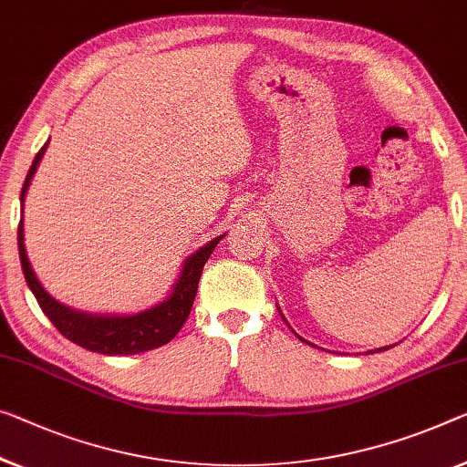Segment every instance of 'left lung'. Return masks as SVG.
Returning a JSON list of instances; mask_svg holds the SVG:
<instances>
[{"mask_svg": "<svg viewBox=\"0 0 467 467\" xmlns=\"http://www.w3.org/2000/svg\"><path fill=\"white\" fill-rule=\"evenodd\" d=\"M279 308V306H277ZM279 313H282V311H279ZM294 334H296V332H294ZM298 336V334H296ZM298 338H300V336H298ZM300 340H303V338H300ZM303 342H306V340H303ZM306 344H311V342H306ZM311 347H313V344H311ZM392 347H394V344H392ZM390 347H382V348H376V350H369V353H379V350H389Z\"/></svg>", "mask_w": 467, "mask_h": 467, "instance_id": "8db88e82", "label": "left lung"}]
</instances>
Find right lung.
Instances as JSON below:
<instances>
[{"label":"right lung","mask_w":467,"mask_h":467,"mask_svg":"<svg viewBox=\"0 0 467 467\" xmlns=\"http://www.w3.org/2000/svg\"><path fill=\"white\" fill-rule=\"evenodd\" d=\"M47 143L39 150L37 156H35L31 169H28L26 173L23 192H20V206H23V211H25L26 190L28 185H31V179L39 167ZM223 238L225 234L217 235V238L206 242L204 246H200L196 253L185 258L183 267L179 271L177 282L173 284L171 294L162 300V303L133 315L85 313V311H77V308H70L68 305H62L60 300H56L52 294L43 288L31 267V261H28L26 248H25L23 219H20V225H18V254H20V265H23L26 285L31 288L33 296L37 298L41 311L47 315V319L52 321L64 338H68L70 342L78 344V347L91 350V353L138 355V353H146V350L159 348L162 344H167L175 338L177 332L182 329V326L185 324V319H188V315L192 311L204 263L209 261V256L213 254V250L217 248L219 240Z\"/></svg>","instance_id":"1"}]
</instances>
